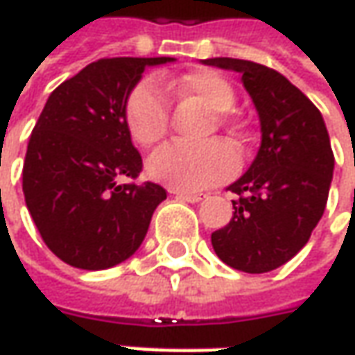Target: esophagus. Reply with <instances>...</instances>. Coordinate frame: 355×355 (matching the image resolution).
<instances>
[{"mask_svg":"<svg viewBox=\"0 0 355 355\" xmlns=\"http://www.w3.org/2000/svg\"><path fill=\"white\" fill-rule=\"evenodd\" d=\"M175 196H177L178 200H184V202H200L202 196L200 194H190V192H180V190H171Z\"/></svg>","mask_w":355,"mask_h":355,"instance_id":"obj_1","label":"esophagus"}]
</instances>
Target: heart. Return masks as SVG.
<instances>
[{"label":"heart","mask_w":355,"mask_h":355,"mask_svg":"<svg viewBox=\"0 0 355 355\" xmlns=\"http://www.w3.org/2000/svg\"><path fill=\"white\" fill-rule=\"evenodd\" d=\"M196 98L216 112V125L238 131L236 119L226 114L236 102L232 84L212 70L190 72L180 78L141 80L129 92L125 102V125L129 135L143 147H151L165 137L168 128V98ZM238 168L236 151L220 139L198 145L168 143L157 149L147 163V171L155 180L182 192H198L224 182Z\"/></svg>","instance_id":"obj_1"}]
</instances>
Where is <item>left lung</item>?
Returning <instances> with one entry per match:
<instances>
[{
	"mask_svg": "<svg viewBox=\"0 0 355 355\" xmlns=\"http://www.w3.org/2000/svg\"><path fill=\"white\" fill-rule=\"evenodd\" d=\"M204 64L239 72L261 121V147L227 187L238 200L212 248L238 271L267 273L295 257L322 218L334 171L330 137L318 107L281 72L222 56Z\"/></svg>",
	"mask_w": 355,
	"mask_h": 355,
	"instance_id": "obj_1",
	"label": "left lung"
}]
</instances>
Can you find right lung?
I'll return each instance as SVG.
<instances>
[{
  "instance_id": "right-lung-1",
  "label": "right lung",
  "mask_w": 355,
  "mask_h": 355,
  "mask_svg": "<svg viewBox=\"0 0 355 355\" xmlns=\"http://www.w3.org/2000/svg\"><path fill=\"white\" fill-rule=\"evenodd\" d=\"M157 58H100L49 96L23 163V194L46 248L98 271L139 250L166 190L137 178L143 161L125 125V102Z\"/></svg>"
}]
</instances>
